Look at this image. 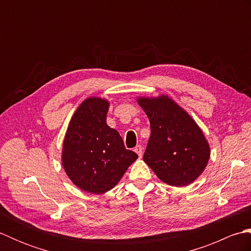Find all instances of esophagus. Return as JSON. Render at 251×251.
<instances>
[{
	"label": "esophagus",
	"instance_id": "34e87169",
	"mask_svg": "<svg viewBox=\"0 0 251 251\" xmlns=\"http://www.w3.org/2000/svg\"><path fill=\"white\" fill-rule=\"evenodd\" d=\"M134 151H135L140 157L142 156V152H143V151H142V147H141V146H137V147L135 148Z\"/></svg>",
	"mask_w": 251,
	"mask_h": 251
}]
</instances>
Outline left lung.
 <instances>
[{
    "label": "left lung",
    "instance_id": "obj_1",
    "mask_svg": "<svg viewBox=\"0 0 251 251\" xmlns=\"http://www.w3.org/2000/svg\"><path fill=\"white\" fill-rule=\"evenodd\" d=\"M137 101L151 127L143 161L169 185L193 182L204 172L210 156L209 145L195 121L168 96L140 97Z\"/></svg>",
    "mask_w": 251,
    "mask_h": 251
}]
</instances>
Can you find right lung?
<instances>
[{"mask_svg":"<svg viewBox=\"0 0 251 251\" xmlns=\"http://www.w3.org/2000/svg\"><path fill=\"white\" fill-rule=\"evenodd\" d=\"M108 110V100H84L73 114L63 140L65 172L77 188L93 194L114 188L138 157L125 148L117 130L106 124Z\"/></svg>","mask_w":251,"mask_h":251,"instance_id":"obj_1","label":"right lung"}]
</instances>
